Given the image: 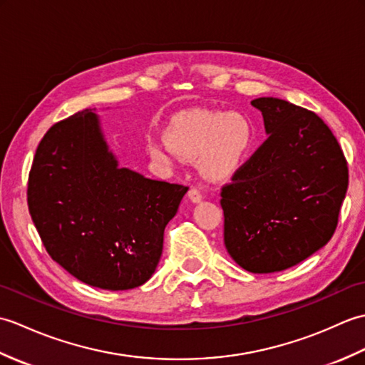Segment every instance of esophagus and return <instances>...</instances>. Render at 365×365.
<instances>
[{
  "label": "esophagus",
  "instance_id": "34e87169",
  "mask_svg": "<svg viewBox=\"0 0 365 365\" xmlns=\"http://www.w3.org/2000/svg\"><path fill=\"white\" fill-rule=\"evenodd\" d=\"M188 197L192 200V202H200V200H202V192H200V190L199 188H196V187H192V188H190V191H188Z\"/></svg>",
  "mask_w": 365,
  "mask_h": 365
}]
</instances>
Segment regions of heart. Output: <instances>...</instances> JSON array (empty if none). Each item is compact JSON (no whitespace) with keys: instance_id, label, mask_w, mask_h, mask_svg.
I'll return each mask as SVG.
<instances>
[{"instance_id":"1","label":"heart","mask_w":365,"mask_h":365,"mask_svg":"<svg viewBox=\"0 0 365 365\" xmlns=\"http://www.w3.org/2000/svg\"><path fill=\"white\" fill-rule=\"evenodd\" d=\"M252 127L235 113L195 111L178 115L165 138L147 139V152L163 165L197 160L199 170L212 180H226L243 166L252 145Z\"/></svg>"}]
</instances>
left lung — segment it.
I'll use <instances>...</instances> for the list:
<instances>
[{"label": "left lung", "mask_w": 365, "mask_h": 365, "mask_svg": "<svg viewBox=\"0 0 365 365\" xmlns=\"http://www.w3.org/2000/svg\"><path fill=\"white\" fill-rule=\"evenodd\" d=\"M251 105L262 111L269 136L221 187L224 245L246 271L274 273L334 235L348 163L315 113L274 97Z\"/></svg>", "instance_id": "1"}]
</instances>
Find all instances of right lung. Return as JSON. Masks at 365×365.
Listing matches in <instances>:
<instances>
[{
  "instance_id": "obj_1",
  "label": "right lung",
  "mask_w": 365,
  "mask_h": 365,
  "mask_svg": "<svg viewBox=\"0 0 365 365\" xmlns=\"http://www.w3.org/2000/svg\"><path fill=\"white\" fill-rule=\"evenodd\" d=\"M188 187L152 180L108 150L97 115L54 123L28 177V208L50 257L81 282L128 290L149 281Z\"/></svg>"
}]
</instances>
